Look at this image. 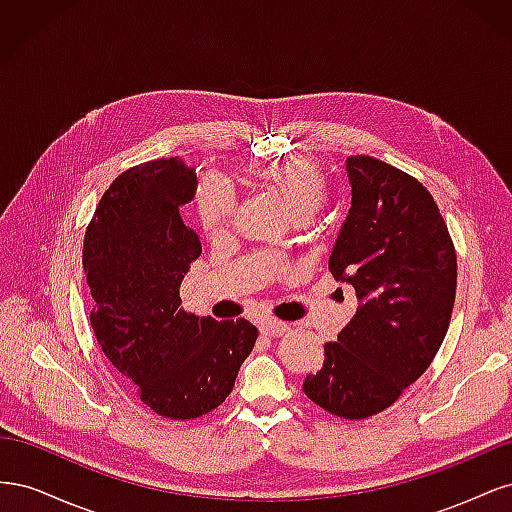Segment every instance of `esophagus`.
<instances>
[{"instance_id": "esophagus-1", "label": "esophagus", "mask_w": 512, "mask_h": 512, "mask_svg": "<svg viewBox=\"0 0 512 512\" xmlns=\"http://www.w3.org/2000/svg\"><path fill=\"white\" fill-rule=\"evenodd\" d=\"M288 331H290V324H286L282 320H265L260 324V333L267 335V337H280Z\"/></svg>"}]
</instances>
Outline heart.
<instances>
[{
    "label": "heart",
    "instance_id": "heart-1",
    "mask_svg": "<svg viewBox=\"0 0 512 512\" xmlns=\"http://www.w3.org/2000/svg\"><path fill=\"white\" fill-rule=\"evenodd\" d=\"M250 175L262 188L273 192L294 218H312L327 198V177L314 158L294 156L282 162L256 166ZM198 222L207 237H220L230 228L235 198L220 179L200 181L194 196Z\"/></svg>",
    "mask_w": 512,
    "mask_h": 512
}]
</instances>
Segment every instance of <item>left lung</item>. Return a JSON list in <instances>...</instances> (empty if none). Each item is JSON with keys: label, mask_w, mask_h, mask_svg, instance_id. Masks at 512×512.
I'll list each match as a JSON object with an SVG mask.
<instances>
[{"label": "left lung", "mask_w": 512, "mask_h": 512, "mask_svg": "<svg viewBox=\"0 0 512 512\" xmlns=\"http://www.w3.org/2000/svg\"><path fill=\"white\" fill-rule=\"evenodd\" d=\"M348 218L329 258L359 309L324 344V363L303 382L316 406L361 421L425 374L451 322L457 254L425 185L382 160L350 156Z\"/></svg>", "instance_id": "left-lung-1"}]
</instances>
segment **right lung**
I'll list each match as a JSON object with an SVG mask.
<instances>
[{
  "label": "right lung",
  "mask_w": 512,
  "mask_h": 512,
  "mask_svg": "<svg viewBox=\"0 0 512 512\" xmlns=\"http://www.w3.org/2000/svg\"><path fill=\"white\" fill-rule=\"evenodd\" d=\"M196 183V170L177 158L126 170L100 198L83 243L102 352L147 408L175 421L222 404L258 337L243 318L181 309V280L203 252L179 215Z\"/></svg>",
  "instance_id": "obj_1"
}]
</instances>
